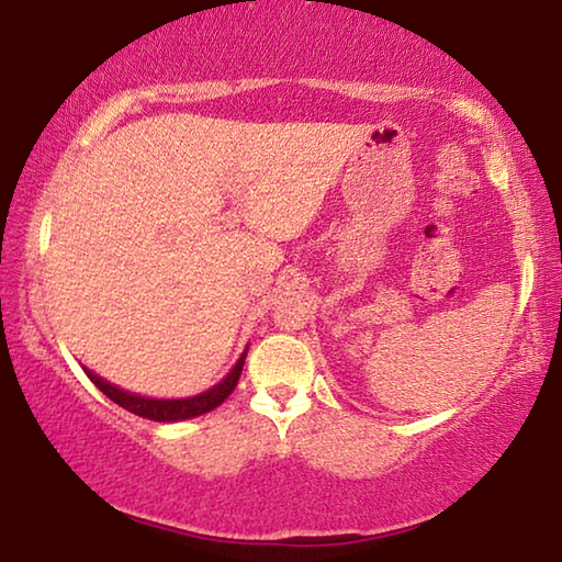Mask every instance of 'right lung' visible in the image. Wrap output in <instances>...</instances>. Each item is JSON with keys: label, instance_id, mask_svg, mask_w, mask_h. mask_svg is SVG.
<instances>
[{"label": "right lung", "instance_id": "add662e5", "mask_svg": "<svg viewBox=\"0 0 562 562\" xmlns=\"http://www.w3.org/2000/svg\"><path fill=\"white\" fill-rule=\"evenodd\" d=\"M246 352H248V348L244 350L241 357H238V362L234 364L232 372L226 374L217 386H212L210 391L200 393V396L176 398V401L137 396V393H130V391L113 386L111 381H105L99 374H93L91 369H87V367H83V372H87V376L105 393V396H109L113 403L121 405V408L135 413L139 417H147V420H154V423H178V420H190V417H198L202 413H210V411L217 408V405H222L226 398H229V393L238 384V376H241Z\"/></svg>", "mask_w": 562, "mask_h": 562}]
</instances>
